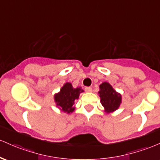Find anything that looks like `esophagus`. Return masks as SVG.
Instances as JSON below:
<instances>
[{
    "label": "esophagus",
    "mask_w": 160,
    "mask_h": 160,
    "mask_svg": "<svg viewBox=\"0 0 160 160\" xmlns=\"http://www.w3.org/2000/svg\"><path fill=\"white\" fill-rule=\"evenodd\" d=\"M85 91L87 92H92V88L91 87H86L85 88Z\"/></svg>",
    "instance_id": "esophagus-1"
}]
</instances>
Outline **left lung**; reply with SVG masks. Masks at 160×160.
I'll return each instance as SVG.
<instances>
[{
  "instance_id": "left-lung-1",
  "label": "left lung",
  "mask_w": 160,
  "mask_h": 160,
  "mask_svg": "<svg viewBox=\"0 0 160 160\" xmlns=\"http://www.w3.org/2000/svg\"><path fill=\"white\" fill-rule=\"evenodd\" d=\"M98 93L100 97V102L104 107V111L106 113H111L118 109L122 104V96L121 93L115 91L109 83L103 82L100 84Z\"/></svg>"
}]
</instances>
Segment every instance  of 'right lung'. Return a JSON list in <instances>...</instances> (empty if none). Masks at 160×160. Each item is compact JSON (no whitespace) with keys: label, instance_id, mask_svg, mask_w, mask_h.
<instances>
[{"label":"right lung","instance_id":"obj_1","mask_svg":"<svg viewBox=\"0 0 160 160\" xmlns=\"http://www.w3.org/2000/svg\"><path fill=\"white\" fill-rule=\"evenodd\" d=\"M84 92L81 87L73 88L71 83H65L58 92L54 95L56 106L61 112L71 114L75 110V101L79 99L81 92Z\"/></svg>","mask_w":160,"mask_h":160}]
</instances>
